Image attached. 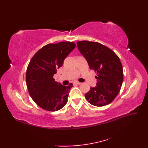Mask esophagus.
I'll list each match as a JSON object with an SVG mask.
<instances>
[{"label":"esophagus","instance_id":"34e87169","mask_svg":"<svg viewBox=\"0 0 148 148\" xmlns=\"http://www.w3.org/2000/svg\"><path fill=\"white\" fill-rule=\"evenodd\" d=\"M74 84H81V83L80 82H77V81H76V82H74Z\"/></svg>","mask_w":148,"mask_h":148}]
</instances>
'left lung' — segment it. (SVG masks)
<instances>
[{
    "label": "left lung",
    "instance_id": "1",
    "mask_svg": "<svg viewBox=\"0 0 148 148\" xmlns=\"http://www.w3.org/2000/svg\"><path fill=\"white\" fill-rule=\"evenodd\" d=\"M77 46L90 69L97 72L95 87H91L85 97L97 107L108 105L117 96L123 80V71L118 56L111 49L96 42H77Z\"/></svg>",
    "mask_w": 148,
    "mask_h": 148
}]
</instances>
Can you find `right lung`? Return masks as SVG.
<instances>
[{"mask_svg":"<svg viewBox=\"0 0 148 148\" xmlns=\"http://www.w3.org/2000/svg\"><path fill=\"white\" fill-rule=\"evenodd\" d=\"M75 47L72 42L49 44L31 59L26 72L27 86L30 97L42 109L56 111L67 103L72 84L62 85L53 76Z\"/></svg>","mask_w":148,"mask_h":148,"instance_id":"right-lung-1","label":"right lung"}]
</instances>
